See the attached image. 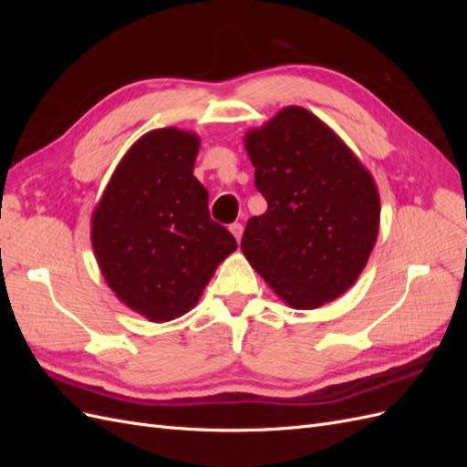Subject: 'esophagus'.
Here are the masks:
<instances>
[{"mask_svg":"<svg viewBox=\"0 0 467 467\" xmlns=\"http://www.w3.org/2000/svg\"><path fill=\"white\" fill-rule=\"evenodd\" d=\"M230 232H232L234 237L237 239V244L242 242V235H244V225H242V223H232V225H230Z\"/></svg>","mask_w":467,"mask_h":467,"instance_id":"esophagus-1","label":"esophagus"}]
</instances>
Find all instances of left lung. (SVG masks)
Segmentation results:
<instances>
[{
  "label": "left lung",
  "mask_w": 467,
  "mask_h": 467,
  "mask_svg": "<svg viewBox=\"0 0 467 467\" xmlns=\"http://www.w3.org/2000/svg\"><path fill=\"white\" fill-rule=\"evenodd\" d=\"M244 144L268 204L245 225V259L294 309L341 298L364 271L379 232L372 173L304 107L278 110L247 130Z\"/></svg>",
  "instance_id": "obj_1"
}]
</instances>
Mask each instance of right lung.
<instances>
[{
    "mask_svg": "<svg viewBox=\"0 0 467 467\" xmlns=\"http://www.w3.org/2000/svg\"><path fill=\"white\" fill-rule=\"evenodd\" d=\"M201 138L175 126L138 138L91 214V245L107 286L132 312L171 321L199 304L235 237L210 220L192 175Z\"/></svg>",
    "mask_w": 467,
    "mask_h": 467,
    "instance_id": "right-lung-1",
    "label": "right lung"
}]
</instances>
